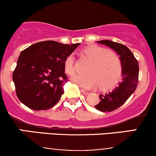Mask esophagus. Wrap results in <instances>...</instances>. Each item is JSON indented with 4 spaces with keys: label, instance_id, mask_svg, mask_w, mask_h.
Returning <instances> with one entry per match:
<instances>
[{
    "label": "esophagus",
    "instance_id": "1",
    "mask_svg": "<svg viewBox=\"0 0 156 156\" xmlns=\"http://www.w3.org/2000/svg\"><path fill=\"white\" fill-rule=\"evenodd\" d=\"M80 91H81V92L83 93V94H86V95H87V94H89V92H87V91L84 90V89H80Z\"/></svg>",
    "mask_w": 156,
    "mask_h": 156
}]
</instances>
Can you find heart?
<instances>
[{"instance_id":"heart-1","label":"heart","mask_w":156,"mask_h":156,"mask_svg":"<svg viewBox=\"0 0 156 156\" xmlns=\"http://www.w3.org/2000/svg\"><path fill=\"white\" fill-rule=\"evenodd\" d=\"M81 53L91 60L87 73L76 74L72 78L75 83L83 88L90 89L99 84L101 90L112 89L121 79L122 64L116 52L99 46L84 48ZM64 70L72 76L75 73V59L73 54L66 57L64 62Z\"/></svg>"}]
</instances>
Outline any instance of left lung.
Returning a JSON list of instances; mask_svg holds the SVG:
<instances>
[{
	"instance_id": "obj_1",
	"label": "left lung",
	"mask_w": 156,
	"mask_h": 156,
	"mask_svg": "<svg viewBox=\"0 0 156 156\" xmlns=\"http://www.w3.org/2000/svg\"><path fill=\"white\" fill-rule=\"evenodd\" d=\"M108 46L120 55L122 64V80L112 92L100 94V103L94 105L101 112H112L123 105L135 92L139 81V63L132 52L124 44L110 40L97 42Z\"/></svg>"
}]
</instances>
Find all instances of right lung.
<instances>
[{"instance_id":"obj_1","label":"right lung","mask_w":156,"mask_h":156,"mask_svg":"<svg viewBox=\"0 0 156 156\" xmlns=\"http://www.w3.org/2000/svg\"><path fill=\"white\" fill-rule=\"evenodd\" d=\"M79 44L49 40L23 50L12 75L16 94L21 103L36 111L47 110L56 104L68 80L64 60Z\"/></svg>"}]
</instances>
